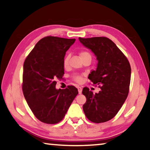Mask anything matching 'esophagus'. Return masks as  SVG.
<instances>
[{"label":"esophagus","mask_w":150,"mask_h":150,"mask_svg":"<svg viewBox=\"0 0 150 150\" xmlns=\"http://www.w3.org/2000/svg\"><path fill=\"white\" fill-rule=\"evenodd\" d=\"M78 93H79L80 94H82V87L78 86Z\"/></svg>","instance_id":"esophagus-1"}]
</instances>
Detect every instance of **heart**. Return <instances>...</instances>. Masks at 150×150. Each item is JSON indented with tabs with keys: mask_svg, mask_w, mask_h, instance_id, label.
Wrapping results in <instances>:
<instances>
[{
	"mask_svg": "<svg viewBox=\"0 0 150 150\" xmlns=\"http://www.w3.org/2000/svg\"><path fill=\"white\" fill-rule=\"evenodd\" d=\"M86 54H90L87 52H86V51H82V52H80V55L81 57ZM69 58H70L69 55H66L64 57V58L63 65L64 67H67V66L68 64V61H69ZM74 79L76 82H80L81 81H82V77L80 76H74Z\"/></svg>",
	"mask_w": 150,
	"mask_h": 150,
	"instance_id": "b5f03b06",
	"label": "heart"
}]
</instances>
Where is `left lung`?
Wrapping results in <instances>:
<instances>
[{
  "label": "left lung",
  "instance_id": "obj_1",
  "mask_svg": "<svg viewBox=\"0 0 150 150\" xmlns=\"http://www.w3.org/2000/svg\"><path fill=\"white\" fill-rule=\"evenodd\" d=\"M80 43L91 50L98 60L96 70L88 78L101 90L93 94L89 88H83L86 98L83 110L87 118L94 123L112 119L126 100L131 78L129 61L114 42L106 37L79 38Z\"/></svg>",
  "mask_w": 150,
  "mask_h": 150
}]
</instances>
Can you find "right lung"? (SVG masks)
<instances>
[{
    "instance_id": "1",
    "label": "right lung",
    "mask_w": 150,
    "mask_h": 150,
    "mask_svg": "<svg viewBox=\"0 0 150 150\" xmlns=\"http://www.w3.org/2000/svg\"><path fill=\"white\" fill-rule=\"evenodd\" d=\"M75 40L46 36L36 43L24 61V96L34 116L44 123L60 122L78 94L74 86L63 90L56 88V80L64 74L66 52Z\"/></svg>"
}]
</instances>
